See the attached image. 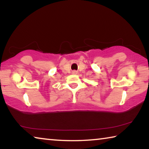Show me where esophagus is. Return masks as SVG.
<instances>
[{
	"label": "esophagus",
	"instance_id": "esophagus-1",
	"mask_svg": "<svg viewBox=\"0 0 149 149\" xmlns=\"http://www.w3.org/2000/svg\"><path fill=\"white\" fill-rule=\"evenodd\" d=\"M72 74H77V72L75 71V70H74V71L72 72Z\"/></svg>",
	"mask_w": 149,
	"mask_h": 149
}]
</instances>
